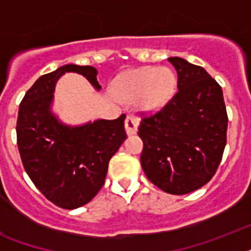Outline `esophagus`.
<instances>
[{
  "label": "esophagus",
  "instance_id": "obj_1",
  "mask_svg": "<svg viewBox=\"0 0 251 251\" xmlns=\"http://www.w3.org/2000/svg\"><path fill=\"white\" fill-rule=\"evenodd\" d=\"M125 129L127 135H133V134L137 133L138 129V120L134 116L129 114L125 120Z\"/></svg>",
  "mask_w": 251,
  "mask_h": 251
}]
</instances>
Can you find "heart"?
<instances>
[{"label": "heart", "instance_id": "obj_1", "mask_svg": "<svg viewBox=\"0 0 251 251\" xmlns=\"http://www.w3.org/2000/svg\"><path fill=\"white\" fill-rule=\"evenodd\" d=\"M176 76L169 69L142 68L121 76L114 83V96L127 104L137 102L143 112L164 106L175 92Z\"/></svg>", "mask_w": 251, "mask_h": 251}]
</instances>
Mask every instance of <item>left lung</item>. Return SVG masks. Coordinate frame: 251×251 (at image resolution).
I'll list each match as a JSON object with an SVG mask.
<instances>
[{
	"mask_svg": "<svg viewBox=\"0 0 251 251\" xmlns=\"http://www.w3.org/2000/svg\"><path fill=\"white\" fill-rule=\"evenodd\" d=\"M168 61L177 72V92L152 116L142 118L141 164L147 178L165 193L183 195L206 185L226 145L222 87L201 66L179 57Z\"/></svg>",
	"mask_w": 251,
	"mask_h": 251,
	"instance_id": "8db88e82",
	"label": "left lung"
}]
</instances>
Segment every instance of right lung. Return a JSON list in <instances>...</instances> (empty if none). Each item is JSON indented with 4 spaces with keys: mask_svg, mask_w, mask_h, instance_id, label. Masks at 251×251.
I'll list each match as a JSON object with an SVG mask.
<instances>
[{
    "mask_svg": "<svg viewBox=\"0 0 251 251\" xmlns=\"http://www.w3.org/2000/svg\"><path fill=\"white\" fill-rule=\"evenodd\" d=\"M65 73L83 75L96 90L98 70L65 65L41 75L25 92L17 121V143L27 175L56 206L74 210L98 194L108 164L126 139L125 114L80 126L65 125L52 113L53 92Z\"/></svg>",
    "mask_w": 251,
    "mask_h": 251,
    "instance_id": "obj_1",
    "label": "right lung"
}]
</instances>
